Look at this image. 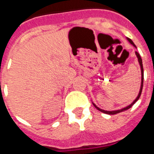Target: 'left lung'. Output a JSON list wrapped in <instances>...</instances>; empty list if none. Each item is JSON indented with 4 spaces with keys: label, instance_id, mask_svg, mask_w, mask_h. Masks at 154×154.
<instances>
[{
    "label": "left lung",
    "instance_id": "obj_1",
    "mask_svg": "<svg viewBox=\"0 0 154 154\" xmlns=\"http://www.w3.org/2000/svg\"><path fill=\"white\" fill-rule=\"evenodd\" d=\"M128 41H129L130 43H131L134 46H135V45H134V43L133 42V41H132L131 39H129L128 38ZM136 47V46H135ZM135 53H136V55L137 57V59H138V61H139V64H140V66H141V89H140V92H139V94H138V96L137 97V98L135 99L134 101V102L132 103V104H130L129 105H128L127 107L124 108V109H120V110H115V111H105V110H103L101 109H100V108H98L97 106H96V105H94L95 106V108L96 109H97L99 110V111H101V112H104V113H106V114H109V115H113V114H117V113H119V112H123V111H125V110H127V109H129V108H131L133 105L135 104V102H136L137 100L139 99V97H141V91H142V88H143V80H144V70H143V65H142V60H141V56H140V54H139L137 52H135Z\"/></svg>",
    "mask_w": 154,
    "mask_h": 154
}]
</instances>
